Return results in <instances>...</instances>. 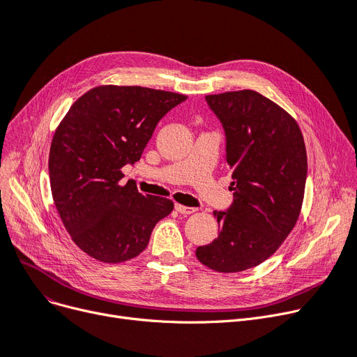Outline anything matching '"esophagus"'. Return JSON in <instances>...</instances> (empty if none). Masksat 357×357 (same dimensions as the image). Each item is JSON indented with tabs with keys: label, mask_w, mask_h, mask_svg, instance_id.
<instances>
[{
	"label": "esophagus",
	"mask_w": 357,
	"mask_h": 357,
	"mask_svg": "<svg viewBox=\"0 0 357 357\" xmlns=\"http://www.w3.org/2000/svg\"><path fill=\"white\" fill-rule=\"evenodd\" d=\"M175 208H176V211L178 213H181V214H192V213H195L197 211V208H194V207H187V206H183V204H175Z\"/></svg>",
	"instance_id": "34e87169"
}]
</instances>
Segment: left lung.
I'll return each mask as SVG.
<instances>
[{
	"label": "left lung",
	"instance_id": "8db88e82",
	"mask_svg": "<svg viewBox=\"0 0 357 357\" xmlns=\"http://www.w3.org/2000/svg\"><path fill=\"white\" fill-rule=\"evenodd\" d=\"M226 134L234 203L214 211L220 234L198 246L201 264L239 273L270 258L296 225L305 194L307 159L298 122L254 90L208 95Z\"/></svg>",
	"mask_w": 357,
	"mask_h": 357
}]
</instances>
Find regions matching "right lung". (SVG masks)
<instances>
[{"label":"right lung","mask_w":357,"mask_h":357,"mask_svg":"<svg viewBox=\"0 0 357 357\" xmlns=\"http://www.w3.org/2000/svg\"><path fill=\"white\" fill-rule=\"evenodd\" d=\"M187 96L140 86H99L77 99L50 150L55 207L73 242L107 264L140 255L167 198L122 183V167L140 160L158 122Z\"/></svg>","instance_id":"right-lung-1"}]
</instances>
